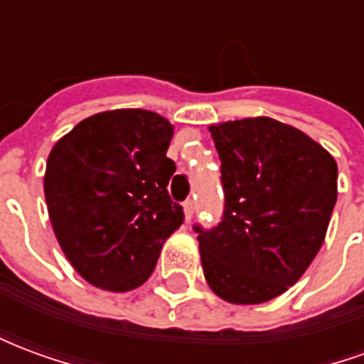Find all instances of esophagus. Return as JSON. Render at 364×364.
<instances>
[{"label":"esophagus","instance_id":"34e87169","mask_svg":"<svg viewBox=\"0 0 364 364\" xmlns=\"http://www.w3.org/2000/svg\"><path fill=\"white\" fill-rule=\"evenodd\" d=\"M193 213H195V203H193V200H187V203L183 205V214H185V220H191Z\"/></svg>","mask_w":364,"mask_h":364}]
</instances>
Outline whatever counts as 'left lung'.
Wrapping results in <instances>:
<instances>
[{
    "label": "left lung",
    "instance_id": "1",
    "mask_svg": "<svg viewBox=\"0 0 364 364\" xmlns=\"http://www.w3.org/2000/svg\"><path fill=\"white\" fill-rule=\"evenodd\" d=\"M222 161L224 220L197 226L200 265L216 296L261 304L306 273L328 234L337 164L302 130L271 117L210 124Z\"/></svg>",
    "mask_w": 364,
    "mask_h": 364
}]
</instances>
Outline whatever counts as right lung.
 I'll list each match as a JSON object with an SVG mask.
<instances>
[{"instance_id": "obj_1", "label": "right lung", "mask_w": 364, "mask_h": 364, "mask_svg": "<svg viewBox=\"0 0 364 364\" xmlns=\"http://www.w3.org/2000/svg\"><path fill=\"white\" fill-rule=\"evenodd\" d=\"M171 138L173 124L158 112L114 109L77 122L48 154L44 198L54 236L97 289L142 287L183 224L167 195Z\"/></svg>"}]
</instances>
